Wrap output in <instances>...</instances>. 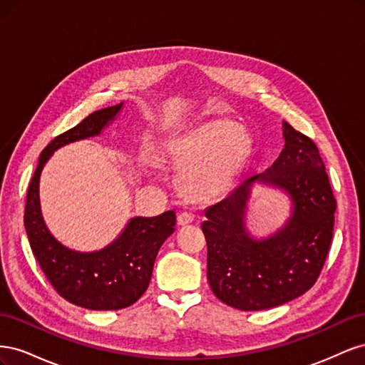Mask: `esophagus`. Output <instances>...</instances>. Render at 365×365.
I'll return each instance as SVG.
<instances>
[{
  "mask_svg": "<svg viewBox=\"0 0 365 365\" xmlns=\"http://www.w3.org/2000/svg\"><path fill=\"white\" fill-rule=\"evenodd\" d=\"M176 220H178V225H189L195 220V215L189 212H182L178 215V219Z\"/></svg>",
  "mask_w": 365,
  "mask_h": 365,
  "instance_id": "1",
  "label": "esophagus"
}]
</instances>
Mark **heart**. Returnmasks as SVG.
<instances>
[{"label": "heart", "mask_w": 365, "mask_h": 365, "mask_svg": "<svg viewBox=\"0 0 365 365\" xmlns=\"http://www.w3.org/2000/svg\"><path fill=\"white\" fill-rule=\"evenodd\" d=\"M251 138L233 121L215 120L192 134L168 143L164 157L182 169L181 185L202 200L224 190L245 161Z\"/></svg>", "instance_id": "heart-1"}]
</instances>
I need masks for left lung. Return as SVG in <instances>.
<instances>
[{
	"label": "left lung",
	"mask_w": 365,
	"mask_h": 365,
	"mask_svg": "<svg viewBox=\"0 0 365 365\" xmlns=\"http://www.w3.org/2000/svg\"><path fill=\"white\" fill-rule=\"evenodd\" d=\"M284 149L271 168L251 176L205 210L207 277L220 302L262 311L303 295L322 274L334 236L336 200L315 143L283 123ZM254 182L279 186L293 200V216L274 237L254 241L243 213Z\"/></svg>",
	"instance_id": "8db88e82"
}]
</instances>
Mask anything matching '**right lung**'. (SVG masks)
Wrapping results in <instances>:
<instances>
[{
    "instance_id": "obj_1",
    "label": "right lung",
    "mask_w": 365,
    "mask_h": 365,
    "mask_svg": "<svg viewBox=\"0 0 365 365\" xmlns=\"http://www.w3.org/2000/svg\"><path fill=\"white\" fill-rule=\"evenodd\" d=\"M108 106L54 137L42 150L27 190L24 225L41 269L62 298L91 311H117L134 304L146 292L157 254L173 231V210L155 217H132L111 245L96 252H77L61 245L42 219L39 176L51 153L71 141L98 135L121 109Z\"/></svg>"
}]
</instances>
